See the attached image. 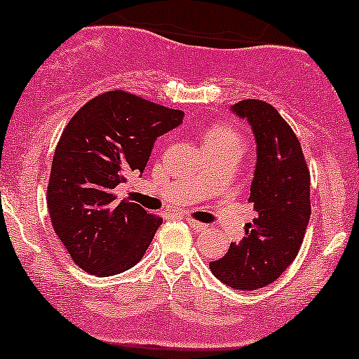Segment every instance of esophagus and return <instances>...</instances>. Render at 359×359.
Instances as JSON below:
<instances>
[{
    "instance_id": "34e87169",
    "label": "esophagus",
    "mask_w": 359,
    "mask_h": 359,
    "mask_svg": "<svg viewBox=\"0 0 359 359\" xmlns=\"http://www.w3.org/2000/svg\"><path fill=\"white\" fill-rule=\"evenodd\" d=\"M187 222L190 224V227L195 229V231H205V229L208 227L207 224H201V222H198V220H195V219H187Z\"/></svg>"
}]
</instances>
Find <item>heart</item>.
<instances>
[{
    "instance_id": "b5f03b06",
    "label": "heart",
    "mask_w": 359,
    "mask_h": 359,
    "mask_svg": "<svg viewBox=\"0 0 359 359\" xmlns=\"http://www.w3.org/2000/svg\"><path fill=\"white\" fill-rule=\"evenodd\" d=\"M201 142L207 152L219 151H243V137L236 128L227 123H212L203 132Z\"/></svg>"
}]
</instances>
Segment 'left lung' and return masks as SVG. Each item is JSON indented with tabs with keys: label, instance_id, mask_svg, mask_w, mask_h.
Wrapping results in <instances>:
<instances>
[{
	"label": "left lung",
	"instance_id": "1",
	"mask_svg": "<svg viewBox=\"0 0 359 359\" xmlns=\"http://www.w3.org/2000/svg\"><path fill=\"white\" fill-rule=\"evenodd\" d=\"M232 110L251 123L256 137L249 203L257 219L210 269L227 287L256 290L276 281L299 255L310 219V171L300 140L275 107L243 100Z\"/></svg>",
	"mask_w": 359,
	"mask_h": 359
}]
</instances>
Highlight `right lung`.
Segmentation results:
<instances>
[{"mask_svg":"<svg viewBox=\"0 0 359 359\" xmlns=\"http://www.w3.org/2000/svg\"><path fill=\"white\" fill-rule=\"evenodd\" d=\"M183 116L114 90L84 103L64 128L52 159L47 208L55 236L86 273L118 275L142 259L163 219L139 203H116L114 190L146 169L156 139Z\"/></svg>","mask_w":359,"mask_h":359,"instance_id":"add662e5","label":"right lung"}]
</instances>
